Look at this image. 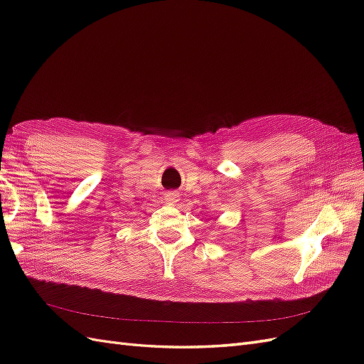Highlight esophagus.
I'll use <instances>...</instances> for the list:
<instances>
[{
    "label": "esophagus",
    "mask_w": 364,
    "mask_h": 364,
    "mask_svg": "<svg viewBox=\"0 0 364 364\" xmlns=\"http://www.w3.org/2000/svg\"><path fill=\"white\" fill-rule=\"evenodd\" d=\"M164 200L167 202L168 205H176L179 202V194L176 193V191H168V193H165V196H164Z\"/></svg>",
    "instance_id": "1"
}]
</instances>
